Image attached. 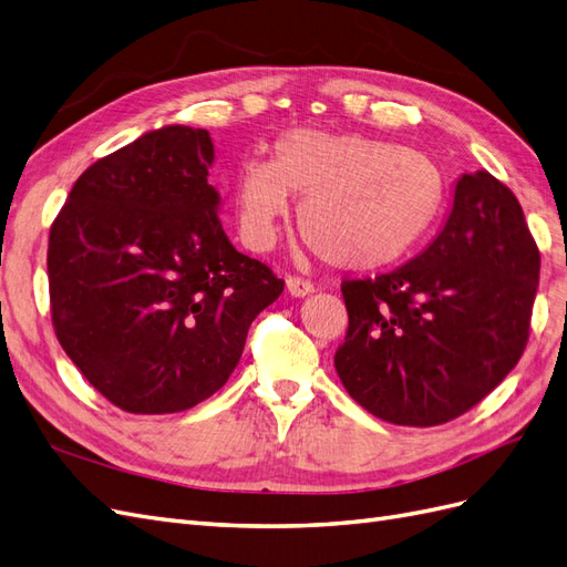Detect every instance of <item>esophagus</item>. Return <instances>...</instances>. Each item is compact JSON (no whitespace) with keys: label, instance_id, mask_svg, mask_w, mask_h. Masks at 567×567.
Masks as SVG:
<instances>
[{"label":"esophagus","instance_id":"obj_1","mask_svg":"<svg viewBox=\"0 0 567 567\" xmlns=\"http://www.w3.org/2000/svg\"><path fill=\"white\" fill-rule=\"evenodd\" d=\"M286 288H288V293L293 296V298H305V296L312 293L315 284L302 279V277H286Z\"/></svg>","mask_w":567,"mask_h":567}]
</instances>
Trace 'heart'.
I'll return each mask as SVG.
<instances>
[{"mask_svg":"<svg viewBox=\"0 0 567 567\" xmlns=\"http://www.w3.org/2000/svg\"><path fill=\"white\" fill-rule=\"evenodd\" d=\"M288 196L302 198L298 227L323 262L369 271L414 250L442 208L444 182L419 151L300 127L279 136L271 161L250 158L238 173V231L252 250L274 244Z\"/></svg>","mask_w":567,"mask_h":567,"instance_id":"obj_1","label":"heart"}]
</instances>
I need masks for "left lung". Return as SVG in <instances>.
<instances>
[{
	"label": "left lung",
	"mask_w": 567,
	"mask_h": 567,
	"mask_svg": "<svg viewBox=\"0 0 567 567\" xmlns=\"http://www.w3.org/2000/svg\"><path fill=\"white\" fill-rule=\"evenodd\" d=\"M539 262L511 188L487 169L463 175L447 225L421 255L342 281L350 323L333 364L350 398L394 425L466 414L525 352Z\"/></svg>",
	"instance_id": "left-lung-1"
}]
</instances>
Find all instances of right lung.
Wrapping results in <instances>:
<instances>
[{"label":"right lung","mask_w":567,"mask_h":567,"mask_svg":"<svg viewBox=\"0 0 567 567\" xmlns=\"http://www.w3.org/2000/svg\"><path fill=\"white\" fill-rule=\"evenodd\" d=\"M213 161L208 130L146 132L84 169L49 229L56 338L130 414L208 400L241 359L252 319L284 290L229 244Z\"/></svg>","instance_id":"add662e5"}]
</instances>
